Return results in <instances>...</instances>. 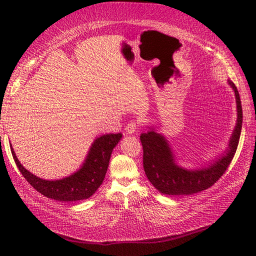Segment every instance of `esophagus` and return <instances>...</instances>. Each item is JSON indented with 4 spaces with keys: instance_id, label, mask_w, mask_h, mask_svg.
Segmentation results:
<instances>
[{
    "instance_id": "esophagus-1",
    "label": "esophagus",
    "mask_w": 256,
    "mask_h": 256,
    "mask_svg": "<svg viewBox=\"0 0 256 256\" xmlns=\"http://www.w3.org/2000/svg\"><path fill=\"white\" fill-rule=\"evenodd\" d=\"M138 122H134V120L130 122H128V124H127V126H126V128H125V130H126V134H134L136 131L138 130Z\"/></svg>"
}]
</instances>
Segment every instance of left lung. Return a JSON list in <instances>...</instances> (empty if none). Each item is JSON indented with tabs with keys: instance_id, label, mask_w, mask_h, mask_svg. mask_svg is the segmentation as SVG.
<instances>
[{
	"instance_id": "8db88e82",
	"label": "left lung",
	"mask_w": 256,
	"mask_h": 256,
	"mask_svg": "<svg viewBox=\"0 0 256 256\" xmlns=\"http://www.w3.org/2000/svg\"><path fill=\"white\" fill-rule=\"evenodd\" d=\"M228 83L235 92L238 118L226 154L216 161L212 166L196 171L182 168L175 164L173 154L164 136L154 132V130L140 136L145 174L159 192L171 196L193 194L210 188L226 173L235 156L242 126V108L239 92L233 82L228 81Z\"/></svg>"
}]
</instances>
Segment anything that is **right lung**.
<instances>
[{
	"label": "right lung",
	"mask_w": 256,
	"mask_h": 256,
	"mask_svg": "<svg viewBox=\"0 0 256 256\" xmlns=\"http://www.w3.org/2000/svg\"><path fill=\"white\" fill-rule=\"evenodd\" d=\"M122 136V134H111L97 138L83 166L72 176L60 180H44L36 177L21 166L14 150L10 148V150L19 171L36 191L49 198L74 202L88 198L100 187L109 166L112 150Z\"/></svg>",
	"instance_id": "1"
}]
</instances>
